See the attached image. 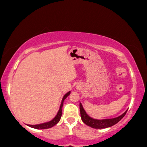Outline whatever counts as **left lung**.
<instances>
[{"instance_id": "obj_1", "label": "left lung", "mask_w": 147, "mask_h": 147, "mask_svg": "<svg viewBox=\"0 0 147 147\" xmlns=\"http://www.w3.org/2000/svg\"><path fill=\"white\" fill-rule=\"evenodd\" d=\"M127 110H126L123 114L116 118H107V119H94V118L90 117L89 115H88V113L83 109L82 104L80 102V112L82 121L87 125L95 129L107 128V127L114 125L124 117L125 115L127 113Z\"/></svg>"}]
</instances>
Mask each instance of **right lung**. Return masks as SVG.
<instances>
[{
    "label": "right lung",
    "mask_w": 147,
    "mask_h": 147,
    "mask_svg": "<svg viewBox=\"0 0 147 147\" xmlns=\"http://www.w3.org/2000/svg\"><path fill=\"white\" fill-rule=\"evenodd\" d=\"M71 92H68L67 94H65L63 97L62 99H61V105L60 107H59V109L57 113V115L55 116V117L53 118V120L51 121H48V122L46 123H40V124H36V125H27L29 127H33V128H35V129H38V130H42V129H48V128H50V127H53V126L55 125L56 124H57L59 123V121H60V118L61 116V113H62V107H63V104H64V100L67 99V97L70 94Z\"/></svg>",
    "instance_id": "1"
}]
</instances>
